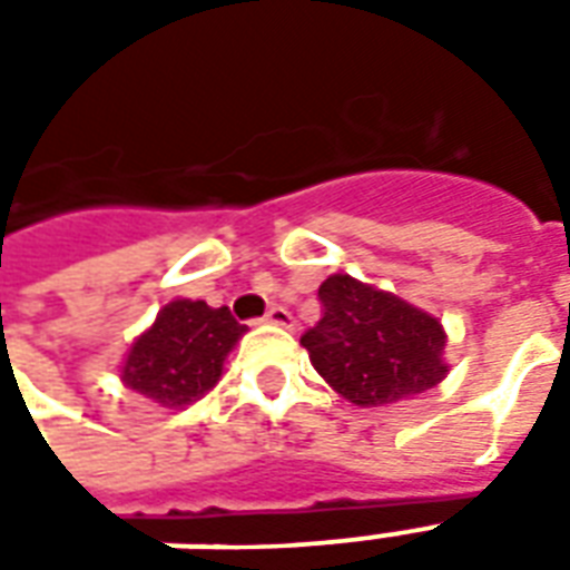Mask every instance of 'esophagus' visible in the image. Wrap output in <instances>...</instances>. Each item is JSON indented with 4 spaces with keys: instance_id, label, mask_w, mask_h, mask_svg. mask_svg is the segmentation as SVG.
<instances>
[{
    "instance_id": "obj_1",
    "label": "esophagus",
    "mask_w": 570,
    "mask_h": 570,
    "mask_svg": "<svg viewBox=\"0 0 570 570\" xmlns=\"http://www.w3.org/2000/svg\"><path fill=\"white\" fill-rule=\"evenodd\" d=\"M265 323H272V326H284V330H293V314L284 308V305H272L268 314H265Z\"/></svg>"
}]
</instances>
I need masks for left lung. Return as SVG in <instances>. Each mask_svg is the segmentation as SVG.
<instances>
[{
	"instance_id": "1",
	"label": "left lung",
	"mask_w": 570,
	"mask_h": 570,
	"mask_svg": "<svg viewBox=\"0 0 570 570\" xmlns=\"http://www.w3.org/2000/svg\"><path fill=\"white\" fill-rule=\"evenodd\" d=\"M323 317L302 335L311 366L354 406H391L449 375L445 330L394 293L330 274L317 289Z\"/></svg>"
}]
</instances>
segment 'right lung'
Instances as JSON below:
<instances>
[{
  "label": "right lung",
  "instance_id": "right-lung-1",
  "mask_svg": "<svg viewBox=\"0 0 570 570\" xmlns=\"http://www.w3.org/2000/svg\"><path fill=\"white\" fill-rule=\"evenodd\" d=\"M247 326L228 308L174 298L130 345L121 382L164 409H186L216 387L223 363Z\"/></svg>",
  "mask_w": 570,
  "mask_h": 570
}]
</instances>
